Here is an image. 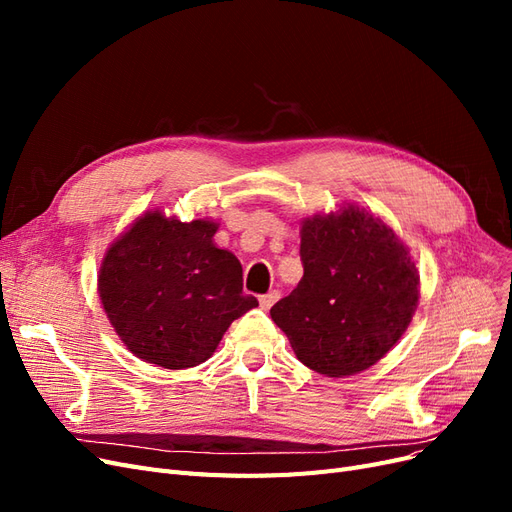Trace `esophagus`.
I'll list each match as a JSON object with an SVG mask.
<instances>
[{"label":"esophagus","mask_w":512,"mask_h":512,"mask_svg":"<svg viewBox=\"0 0 512 512\" xmlns=\"http://www.w3.org/2000/svg\"><path fill=\"white\" fill-rule=\"evenodd\" d=\"M280 297H282L280 292H277V290H271V292H267V294H262V297L258 299V303H260V307L265 309V312H267V309H271V307H273V303L280 301Z\"/></svg>","instance_id":"esophagus-1"}]
</instances>
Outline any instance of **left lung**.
<instances>
[{
    "mask_svg": "<svg viewBox=\"0 0 512 512\" xmlns=\"http://www.w3.org/2000/svg\"><path fill=\"white\" fill-rule=\"evenodd\" d=\"M303 277L271 318L297 359L329 378L376 365L406 333L418 269L391 226L356 205L301 224Z\"/></svg>",
    "mask_w": 512,
    "mask_h": 512,
    "instance_id": "left-lung-1",
    "label": "left lung"
}]
</instances>
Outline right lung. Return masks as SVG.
Wrapping results in <instances>:
<instances>
[{
	"instance_id": "right-lung-1",
	"label": "right lung",
	"mask_w": 512,
	"mask_h": 512,
	"mask_svg": "<svg viewBox=\"0 0 512 512\" xmlns=\"http://www.w3.org/2000/svg\"><path fill=\"white\" fill-rule=\"evenodd\" d=\"M213 220L181 222L147 211L108 247L100 301L115 333L145 363L185 369L205 363L222 335L258 305L243 294L237 256L213 243Z\"/></svg>"
}]
</instances>
